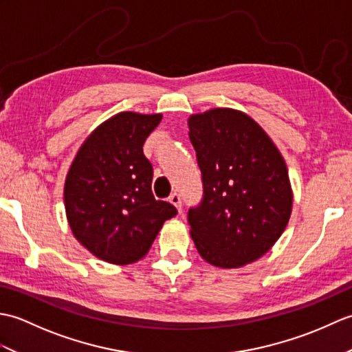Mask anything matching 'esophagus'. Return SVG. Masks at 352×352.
I'll list each match as a JSON object with an SVG mask.
<instances>
[{"instance_id": "obj_1", "label": "esophagus", "mask_w": 352, "mask_h": 352, "mask_svg": "<svg viewBox=\"0 0 352 352\" xmlns=\"http://www.w3.org/2000/svg\"><path fill=\"white\" fill-rule=\"evenodd\" d=\"M169 203L177 207L178 213H182V197L178 195V193H172V195L169 197Z\"/></svg>"}]
</instances>
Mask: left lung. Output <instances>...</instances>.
<instances>
[{
	"instance_id": "8db88e82",
	"label": "left lung",
	"mask_w": 352,
	"mask_h": 352,
	"mask_svg": "<svg viewBox=\"0 0 352 352\" xmlns=\"http://www.w3.org/2000/svg\"><path fill=\"white\" fill-rule=\"evenodd\" d=\"M204 198L190 208L199 256L222 269L242 267L272 248L290 219L294 193L280 149L241 110L216 107L188 119Z\"/></svg>"
}]
</instances>
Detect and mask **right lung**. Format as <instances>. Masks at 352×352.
<instances>
[{
  "label": "right lung",
  "mask_w": 352,
  "mask_h": 352,
  "mask_svg": "<svg viewBox=\"0 0 352 352\" xmlns=\"http://www.w3.org/2000/svg\"><path fill=\"white\" fill-rule=\"evenodd\" d=\"M162 113L121 111L100 124L80 146L66 174L63 198L74 237L111 265L144 258L177 208L157 201L146 138Z\"/></svg>",
  "instance_id": "obj_1"
}]
</instances>
